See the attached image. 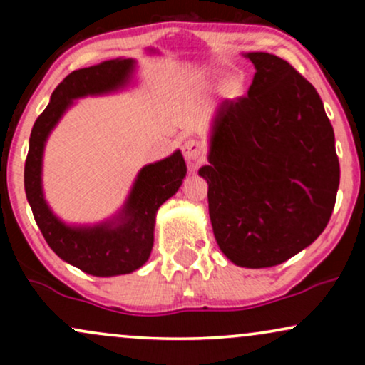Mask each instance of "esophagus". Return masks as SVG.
<instances>
[{"label": "esophagus", "instance_id": "esophagus-1", "mask_svg": "<svg viewBox=\"0 0 365 365\" xmlns=\"http://www.w3.org/2000/svg\"><path fill=\"white\" fill-rule=\"evenodd\" d=\"M204 142L197 140V139H188L185 140V144L182 145V153L188 163H192V166H197L199 163L204 161Z\"/></svg>", "mask_w": 365, "mask_h": 365}]
</instances>
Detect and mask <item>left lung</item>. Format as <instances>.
Listing matches in <instances>:
<instances>
[{
	"label": "left lung",
	"instance_id": "1",
	"mask_svg": "<svg viewBox=\"0 0 365 365\" xmlns=\"http://www.w3.org/2000/svg\"><path fill=\"white\" fill-rule=\"evenodd\" d=\"M245 98L217 106L209 137V217L221 252L250 269L278 266L328 225L340 185L334 132L311 82L269 53H245Z\"/></svg>",
	"mask_w": 365,
	"mask_h": 365
}]
</instances>
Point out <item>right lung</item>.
Returning a JSON list of instances; mask_svg holds the SVG:
<instances>
[{"mask_svg": "<svg viewBox=\"0 0 365 365\" xmlns=\"http://www.w3.org/2000/svg\"><path fill=\"white\" fill-rule=\"evenodd\" d=\"M153 51V49H150ZM135 60L116 58L75 70L54 89L46 110L32 127L25 159L27 200L41 233L53 252L92 276H118L139 269L154 244L158 209L178 192L187 175L180 150L145 165L133 182L123 207L98 225H66L48 206L43 192V156L49 133L75 99L125 89L132 82Z\"/></svg>", "mask_w": 365, "mask_h": 365, "instance_id": "1", "label": "right lung"}]
</instances>
